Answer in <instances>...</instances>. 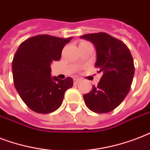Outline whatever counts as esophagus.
<instances>
[{
    "mask_svg": "<svg viewBox=\"0 0 150 150\" xmlns=\"http://www.w3.org/2000/svg\"><path fill=\"white\" fill-rule=\"evenodd\" d=\"M79 80L78 79H74V84L77 85L79 84Z\"/></svg>",
    "mask_w": 150,
    "mask_h": 150,
    "instance_id": "1",
    "label": "esophagus"
}]
</instances>
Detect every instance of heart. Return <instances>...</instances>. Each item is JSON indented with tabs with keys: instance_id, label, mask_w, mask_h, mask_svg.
<instances>
[{
	"instance_id": "obj_1",
	"label": "heart",
	"mask_w": 150,
	"mask_h": 150,
	"mask_svg": "<svg viewBox=\"0 0 150 150\" xmlns=\"http://www.w3.org/2000/svg\"><path fill=\"white\" fill-rule=\"evenodd\" d=\"M84 43H85V42H84Z\"/></svg>"
}]
</instances>
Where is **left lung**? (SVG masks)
Wrapping results in <instances>:
<instances>
[{
    "label": "left lung",
    "instance_id": "left-lung-1",
    "mask_svg": "<svg viewBox=\"0 0 150 150\" xmlns=\"http://www.w3.org/2000/svg\"><path fill=\"white\" fill-rule=\"evenodd\" d=\"M82 39L95 46V67L102 72L97 86H93L89 93L84 94L85 103L95 113L112 111L128 95L132 82L135 66L128 47L121 40L105 33L83 35Z\"/></svg>",
    "mask_w": 150,
    "mask_h": 150
}]
</instances>
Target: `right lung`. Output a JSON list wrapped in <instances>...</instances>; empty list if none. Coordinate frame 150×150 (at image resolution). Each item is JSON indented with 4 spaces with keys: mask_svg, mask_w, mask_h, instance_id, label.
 <instances>
[{
    "mask_svg": "<svg viewBox=\"0 0 150 150\" xmlns=\"http://www.w3.org/2000/svg\"><path fill=\"white\" fill-rule=\"evenodd\" d=\"M72 39L38 35L20 44L12 61L14 84L23 102L39 114L55 111L64 93L73 86L71 77H51V63L61 59V51Z\"/></svg>",
    "mask_w": 150,
    "mask_h": 150,
    "instance_id": "right-lung-1",
    "label": "right lung"
}]
</instances>
